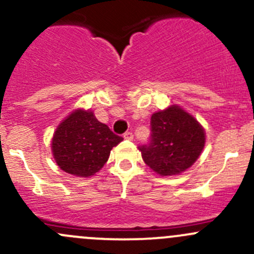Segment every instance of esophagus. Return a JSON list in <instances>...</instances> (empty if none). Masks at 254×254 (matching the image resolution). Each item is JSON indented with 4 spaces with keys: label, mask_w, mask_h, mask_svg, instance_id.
Returning a JSON list of instances; mask_svg holds the SVG:
<instances>
[{
    "label": "esophagus",
    "mask_w": 254,
    "mask_h": 254,
    "mask_svg": "<svg viewBox=\"0 0 254 254\" xmlns=\"http://www.w3.org/2000/svg\"><path fill=\"white\" fill-rule=\"evenodd\" d=\"M124 139L125 140H132L134 139V135H132V132H130V131H127L124 134Z\"/></svg>",
    "instance_id": "1"
}]
</instances>
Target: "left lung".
Returning <instances> with one entry per match:
<instances>
[{"instance_id": "obj_1", "label": "left lung", "mask_w": 254, "mask_h": 254, "mask_svg": "<svg viewBox=\"0 0 254 254\" xmlns=\"http://www.w3.org/2000/svg\"><path fill=\"white\" fill-rule=\"evenodd\" d=\"M151 141L139 147L142 160L162 177L176 176L194 165L205 145L200 123L177 104L151 117Z\"/></svg>"}]
</instances>
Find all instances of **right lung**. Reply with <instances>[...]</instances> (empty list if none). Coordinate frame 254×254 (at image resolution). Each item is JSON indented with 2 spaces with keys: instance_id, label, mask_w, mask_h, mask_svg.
Listing matches in <instances>:
<instances>
[{
  "instance_id": "obj_1",
  "label": "right lung",
  "mask_w": 254,
  "mask_h": 254,
  "mask_svg": "<svg viewBox=\"0 0 254 254\" xmlns=\"http://www.w3.org/2000/svg\"><path fill=\"white\" fill-rule=\"evenodd\" d=\"M94 113L84 109L71 112L54 132L51 151L56 165L76 177L93 176L108 161L114 146L122 142Z\"/></svg>"
}]
</instances>
